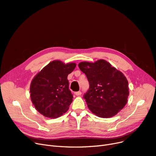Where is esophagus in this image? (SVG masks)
I'll use <instances>...</instances> for the list:
<instances>
[{
  "label": "esophagus",
  "mask_w": 156,
  "mask_h": 156,
  "mask_svg": "<svg viewBox=\"0 0 156 156\" xmlns=\"http://www.w3.org/2000/svg\"><path fill=\"white\" fill-rule=\"evenodd\" d=\"M81 94H82V93H81V91H78V92H76L75 93V95H76V96H81Z\"/></svg>",
  "instance_id": "34e87169"
}]
</instances>
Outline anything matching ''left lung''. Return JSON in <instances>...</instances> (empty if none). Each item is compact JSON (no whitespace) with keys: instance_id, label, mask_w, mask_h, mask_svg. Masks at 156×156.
<instances>
[{"instance_id":"left-lung-1","label":"left lung","mask_w":156,"mask_h":156,"mask_svg":"<svg viewBox=\"0 0 156 156\" xmlns=\"http://www.w3.org/2000/svg\"><path fill=\"white\" fill-rule=\"evenodd\" d=\"M78 66L89 82L84 95L89 109L101 118L116 115L126 105L129 93L124 75L105 60L82 62Z\"/></svg>"}]
</instances>
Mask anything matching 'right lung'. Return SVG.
<instances>
[{
    "mask_svg": "<svg viewBox=\"0 0 156 156\" xmlns=\"http://www.w3.org/2000/svg\"><path fill=\"white\" fill-rule=\"evenodd\" d=\"M75 67L73 62L66 64L60 60H53L32 79L31 101L40 114L56 119L68 110L73 95L69 89L68 75Z\"/></svg>",
    "mask_w": 156,
    "mask_h": 156,
    "instance_id": "1",
    "label": "right lung"
}]
</instances>
